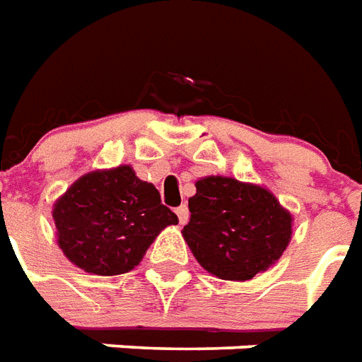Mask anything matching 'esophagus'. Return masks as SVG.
Instances as JSON below:
<instances>
[{"instance_id": "esophagus-1", "label": "esophagus", "mask_w": 362, "mask_h": 362, "mask_svg": "<svg viewBox=\"0 0 362 362\" xmlns=\"http://www.w3.org/2000/svg\"><path fill=\"white\" fill-rule=\"evenodd\" d=\"M175 214H177V217H179V223H181V225H185V223L189 221V208H187V206H179L177 210H175Z\"/></svg>"}]
</instances>
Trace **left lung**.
Listing matches in <instances>:
<instances>
[{"label": "left lung", "instance_id": "8db88e82", "mask_svg": "<svg viewBox=\"0 0 362 362\" xmlns=\"http://www.w3.org/2000/svg\"><path fill=\"white\" fill-rule=\"evenodd\" d=\"M189 198L185 243L206 271L244 282L281 259L292 238L294 217L273 192L235 177L198 179Z\"/></svg>", "mask_w": 362, "mask_h": 362}]
</instances>
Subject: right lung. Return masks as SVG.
<instances>
[{"label":"right lung","instance_id":"add662e5","mask_svg":"<svg viewBox=\"0 0 362 362\" xmlns=\"http://www.w3.org/2000/svg\"><path fill=\"white\" fill-rule=\"evenodd\" d=\"M57 244L86 273L114 276L141 263L154 238L177 216L158 189L132 165L89 171L53 204Z\"/></svg>","mask_w":362,"mask_h":362}]
</instances>
